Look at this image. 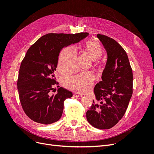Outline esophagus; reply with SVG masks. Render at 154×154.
I'll return each mask as SVG.
<instances>
[{"mask_svg":"<svg viewBox=\"0 0 154 154\" xmlns=\"http://www.w3.org/2000/svg\"><path fill=\"white\" fill-rule=\"evenodd\" d=\"M73 96L76 97H82L83 95L81 94H79V93H74L73 94Z\"/></svg>","mask_w":154,"mask_h":154,"instance_id":"34e87169","label":"esophagus"}]
</instances>
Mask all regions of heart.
<instances>
[{
  "label": "heart",
  "mask_w": 154,
  "mask_h": 154,
  "mask_svg": "<svg viewBox=\"0 0 154 154\" xmlns=\"http://www.w3.org/2000/svg\"><path fill=\"white\" fill-rule=\"evenodd\" d=\"M83 49L90 58L95 61L103 53L101 45L93 40L87 41L83 45ZM76 51L74 47L64 49L60 54L58 62V71L63 75H67L76 70ZM94 76L88 71H81L76 75L63 78V85L68 89L84 93L89 91L92 85Z\"/></svg>",
  "instance_id": "obj_1"
}]
</instances>
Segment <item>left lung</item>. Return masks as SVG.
Returning <instances> with one entry per match:
<instances>
[{
	"mask_svg": "<svg viewBox=\"0 0 154 154\" xmlns=\"http://www.w3.org/2000/svg\"><path fill=\"white\" fill-rule=\"evenodd\" d=\"M107 60L102 81L95 85L96 103L87 111L88 122L99 129H109L123 118L132 95L133 74L127 53L114 39L97 34Z\"/></svg>",
	"mask_w": 154,
	"mask_h": 154,
	"instance_id": "8db88e82",
	"label": "left lung"
}]
</instances>
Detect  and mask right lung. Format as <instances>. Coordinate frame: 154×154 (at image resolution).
I'll return each instance as SVG.
<instances>
[{"instance_id": "1", "label": "right lung", "mask_w": 154, "mask_h": 154, "mask_svg": "<svg viewBox=\"0 0 154 154\" xmlns=\"http://www.w3.org/2000/svg\"><path fill=\"white\" fill-rule=\"evenodd\" d=\"M89 35L88 32L70 35H45L27 50L20 65L17 88L22 109L34 122L49 125L61 118L66 99L72 96V92L58 86L55 80L60 51L76 44ZM59 88L57 94L50 91Z\"/></svg>"}]
</instances>
